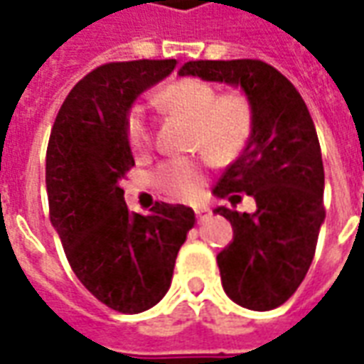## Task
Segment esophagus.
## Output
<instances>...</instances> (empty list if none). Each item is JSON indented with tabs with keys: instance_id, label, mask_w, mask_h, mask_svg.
Masks as SVG:
<instances>
[{
	"instance_id": "obj_1",
	"label": "esophagus",
	"mask_w": 364,
	"mask_h": 364,
	"mask_svg": "<svg viewBox=\"0 0 364 364\" xmlns=\"http://www.w3.org/2000/svg\"><path fill=\"white\" fill-rule=\"evenodd\" d=\"M195 214H197V220L198 222H205V220H208V218H210V208H197V210H195Z\"/></svg>"
}]
</instances>
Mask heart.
<instances>
[{
    "mask_svg": "<svg viewBox=\"0 0 364 364\" xmlns=\"http://www.w3.org/2000/svg\"><path fill=\"white\" fill-rule=\"evenodd\" d=\"M156 105L166 114L189 120L191 148L203 150L216 164H228L240 156L252 136V103L237 91L218 95L213 83L185 77L159 90ZM127 136L138 156L151 148V124L140 109L128 114ZM156 181L171 198L193 200L200 195L205 169L197 159H171L159 167Z\"/></svg>",
    "mask_w": 364,
    "mask_h": 364,
    "instance_id": "1",
    "label": "heart"
}]
</instances>
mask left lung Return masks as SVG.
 I'll list each match as a JSON object with an SVG mask.
<instances>
[{
    "instance_id": "8db88e82",
    "label": "left lung",
    "mask_w": 364,
    "mask_h": 364,
    "mask_svg": "<svg viewBox=\"0 0 364 364\" xmlns=\"http://www.w3.org/2000/svg\"><path fill=\"white\" fill-rule=\"evenodd\" d=\"M179 75L240 87L252 103V136L213 189L230 200L214 213L234 230L216 261L224 292L236 304L273 310L304 281L326 218L314 120L296 87L261 60H197ZM242 194L256 200L253 213L233 208Z\"/></svg>"
}]
</instances>
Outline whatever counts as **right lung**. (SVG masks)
Listing matches in <instances>:
<instances>
[{
	"instance_id": "right-lung-1",
	"label": "right lung",
	"mask_w": 364,
	"mask_h": 364,
	"mask_svg": "<svg viewBox=\"0 0 364 364\" xmlns=\"http://www.w3.org/2000/svg\"><path fill=\"white\" fill-rule=\"evenodd\" d=\"M175 64L112 62L90 72L60 107L46 150L50 222L70 267L97 300L122 314H140L166 296L195 224L185 205L156 203L146 216L130 213L120 189L134 166L128 112Z\"/></svg>"
}]
</instances>
